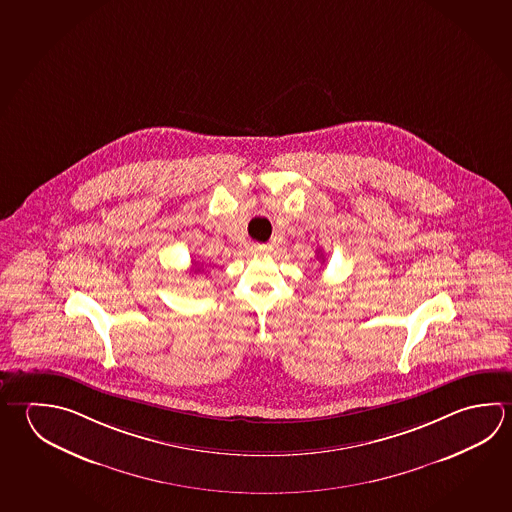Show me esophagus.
Wrapping results in <instances>:
<instances>
[{
	"mask_svg": "<svg viewBox=\"0 0 512 512\" xmlns=\"http://www.w3.org/2000/svg\"><path fill=\"white\" fill-rule=\"evenodd\" d=\"M248 252L252 255H262V253L268 252V246L266 244L252 243L248 246Z\"/></svg>",
	"mask_w": 512,
	"mask_h": 512,
	"instance_id": "34e87169",
	"label": "esophagus"
}]
</instances>
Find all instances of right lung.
Here are the masks:
<instances>
[{
	"label": "right lung",
	"instance_id": "right-lung-1",
	"mask_svg": "<svg viewBox=\"0 0 512 512\" xmlns=\"http://www.w3.org/2000/svg\"><path fill=\"white\" fill-rule=\"evenodd\" d=\"M194 273H199V268L194 269Z\"/></svg>",
	"mask_w": 512,
	"mask_h": 512
}]
</instances>
